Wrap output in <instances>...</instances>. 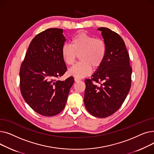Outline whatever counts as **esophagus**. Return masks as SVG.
<instances>
[{
	"instance_id": "obj_1",
	"label": "esophagus",
	"mask_w": 154,
	"mask_h": 154,
	"mask_svg": "<svg viewBox=\"0 0 154 154\" xmlns=\"http://www.w3.org/2000/svg\"><path fill=\"white\" fill-rule=\"evenodd\" d=\"M81 80L80 79H79V78H77V77H75V79H74V80H75V82H78V81H80V80Z\"/></svg>"
}]
</instances>
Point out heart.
<instances>
[{
    "label": "heart",
    "mask_w": 154,
    "mask_h": 154,
    "mask_svg": "<svg viewBox=\"0 0 154 154\" xmlns=\"http://www.w3.org/2000/svg\"><path fill=\"white\" fill-rule=\"evenodd\" d=\"M107 54V45L100 38L79 32L71 39V45L65 44L62 48L63 62L72 66L79 55L80 62L69 70V74L77 77H84L91 74L92 67L99 68Z\"/></svg>",
    "instance_id": "obj_1"
}]
</instances>
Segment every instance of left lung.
I'll list each match as a JSON object with an SVG mask.
<instances>
[{
    "instance_id": "obj_1",
    "label": "left lung",
    "mask_w": 154,
    "mask_h": 154,
    "mask_svg": "<svg viewBox=\"0 0 154 154\" xmlns=\"http://www.w3.org/2000/svg\"><path fill=\"white\" fill-rule=\"evenodd\" d=\"M98 30L106 44L107 54L92 78L85 80L84 104L91 115L106 118L117 112L125 100L131 87L132 69L122 38L108 28Z\"/></svg>"
}]
</instances>
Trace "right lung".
Masks as SVG:
<instances>
[{
	"instance_id": "1",
	"label": "right lung",
	"mask_w": 154,
	"mask_h": 154,
	"mask_svg": "<svg viewBox=\"0 0 154 154\" xmlns=\"http://www.w3.org/2000/svg\"><path fill=\"white\" fill-rule=\"evenodd\" d=\"M62 29H48L31 41L20 69V89L23 99L38 114H59L64 109L73 77L59 80L67 70L62 57L66 42Z\"/></svg>"
}]
</instances>
